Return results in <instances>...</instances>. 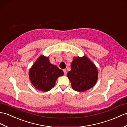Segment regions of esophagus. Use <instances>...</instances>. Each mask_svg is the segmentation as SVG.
<instances>
[{
    "label": "esophagus",
    "mask_w": 127,
    "mask_h": 127,
    "mask_svg": "<svg viewBox=\"0 0 127 127\" xmlns=\"http://www.w3.org/2000/svg\"><path fill=\"white\" fill-rule=\"evenodd\" d=\"M63 72H64V75H66V73H67V72H66V69H63Z\"/></svg>",
    "instance_id": "esophagus-1"
}]
</instances>
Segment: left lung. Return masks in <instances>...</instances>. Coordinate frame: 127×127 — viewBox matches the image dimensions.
Segmentation results:
<instances>
[{
	"mask_svg": "<svg viewBox=\"0 0 127 127\" xmlns=\"http://www.w3.org/2000/svg\"><path fill=\"white\" fill-rule=\"evenodd\" d=\"M67 77L72 89L83 92L93 87L98 78V71L94 63L86 56L73 58Z\"/></svg>",
	"mask_w": 127,
	"mask_h": 127,
	"instance_id": "left-lung-1",
	"label": "left lung"
}]
</instances>
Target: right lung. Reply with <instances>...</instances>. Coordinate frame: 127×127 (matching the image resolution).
<instances>
[{
	"mask_svg": "<svg viewBox=\"0 0 127 127\" xmlns=\"http://www.w3.org/2000/svg\"><path fill=\"white\" fill-rule=\"evenodd\" d=\"M63 71L50 63L49 58L41 56L29 71V77L32 84L37 89L48 91L55 85L56 81L63 76Z\"/></svg>",
	"mask_w": 127,
	"mask_h": 127,
	"instance_id": "right-lung-1",
	"label": "right lung"
}]
</instances>
